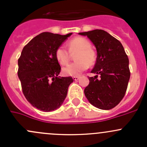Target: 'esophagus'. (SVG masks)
I'll return each instance as SVG.
<instances>
[{"instance_id": "34e87169", "label": "esophagus", "mask_w": 147, "mask_h": 147, "mask_svg": "<svg viewBox=\"0 0 147 147\" xmlns=\"http://www.w3.org/2000/svg\"><path fill=\"white\" fill-rule=\"evenodd\" d=\"M79 78H80L79 76H74L73 78H72V79H73L74 80H79Z\"/></svg>"}]
</instances>
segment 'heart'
Here are the masks:
<instances>
[{"label":"heart","instance_id":"b5f03b06","mask_svg":"<svg viewBox=\"0 0 147 147\" xmlns=\"http://www.w3.org/2000/svg\"><path fill=\"white\" fill-rule=\"evenodd\" d=\"M90 41L83 37H77L68 42V50L70 53L78 52L75 60L77 62L67 65L63 68L65 76H78L88 68L89 65L94 64L96 54L91 48ZM55 58L60 65L67 64L69 60V54L64 46H60L55 51Z\"/></svg>","mask_w":147,"mask_h":147}]
</instances>
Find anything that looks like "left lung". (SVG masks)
Returning <instances> with one entry per match:
<instances>
[{"mask_svg":"<svg viewBox=\"0 0 147 147\" xmlns=\"http://www.w3.org/2000/svg\"><path fill=\"white\" fill-rule=\"evenodd\" d=\"M87 36L97 50V60L84 90L95 107L105 110L116 107L124 97L130 78L129 58L121 42L103 30L80 32ZM98 75L100 78L97 79Z\"/></svg>","mask_w":147,"mask_h":147,"instance_id":"obj_1","label":"left lung"}]
</instances>
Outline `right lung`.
I'll use <instances>...</instances> for the list:
<instances>
[{
	"instance_id": "1",
	"label": "right lung",
	"mask_w": 147,
	"mask_h": 147,
	"mask_svg": "<svg viewBox=\"0 0 147 147\" xmlns=\"http://www.w3.org/2000/svg\"><path fill=\"white\" fill-rule=\"evenodd\" d=\"M72 33L65 35L44 32L23 47L18 75L23 94L34 107L50 112L60 107L73 82L72 77H60L61 67L55 51Z\"/></svg>"
}]
</instances>
